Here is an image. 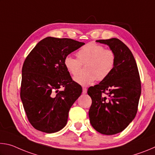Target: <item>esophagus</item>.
Segmentation results:
<instances>
[{
  "label": "esophagus",
  "instance_id": "esophagus-1",
  "mask_svg": "<svg viewBox=\"0 0 155 155\" xmlns=\"http://www.w3.org/2000/svg\"><path fill=\"white\" fill-rule=\"evenodd\" d=\"M87 89L86 87H83V94H86L87 93Z\"/></svg>",
  "mask_w": 155,
  "mask_h": 155
}]
</instances>
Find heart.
Listing matches in <instances>:
<instances>
[{
    "mask_svg": "<svg viewBox=\"0 0 155 155\" xmlns=\"http://www.w3.org/2000/svg\"><path fill=\"white\" fill-rule=\"evenodd\" d=\"M76 55L77 59L71 55L65 57L64 65L70 74L77 76L82 65H85V74L74 78L75 82L83 86L91 85L96 80L105 79L114 70L116 62V54L113 50L94 42L83 46Z\"/></svg>",
    "mask_w": 155,
    "mask_h": 155,
    "instance_id": "1",
    "label": "heart"
}]
</instances>
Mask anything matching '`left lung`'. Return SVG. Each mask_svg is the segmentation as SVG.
I'll return each instance as SVG.
<instances>
[{
  "label": "left lung",
  "mask_w": 155,
  "mask_h": 155,
  "mask_svg": "<svg viewBox=\"0 0 155 155\" xmlns=\"http://www.w3.org/2000/svg\"><path fill=\"white\" fill-rule=\"evenodd\" d=\"M116 54L115 68L108 77L89 87L92 103L91 126L103 135L122 132L135 118L141 95V81L135 59L127 45L117 38L96 40Z\"/></svg>",
  "instance_id": "obj_1"
}]
</instances>
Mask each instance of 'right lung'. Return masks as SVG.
Masks as SVG:
<instances>
[{"instance_id":"1","label":"right lung","mask_w":155,"mask_h":155,"mask_svg":"<svg viewBox=\"0 0 155 155\" xmlns=\"http://www.w3.org/2000/svg\"><path fill=\"white\" fill-rule=\"evenodd\" d=\"M85 43L48 37L35 46L22 69L20 98L31 124L46 133L61 130L70 109L82 93L64 65L68 54ZM61 87L63 91H59Z\"/></svg>"}]
</instances>
